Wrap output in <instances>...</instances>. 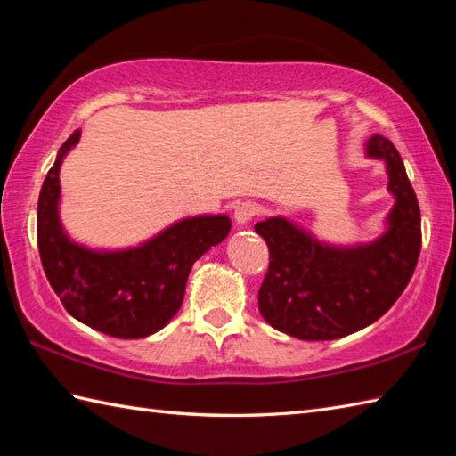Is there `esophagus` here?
<instances>
[{
	"label": "esophagus",
	"mask_w": 456,
	"mask_h": 456,
	"mask_svg": "<svg viewBox=\"0 0 456 456\" xmlns=\"http://www.w3.org/2000/svg\"><path fill=\"white\" fill-rule=\"evenodd\" d=\"M258 203L255 201H240L239 206L235 208V221L239 225H247L250 219H255L258 216Z\"/></svg>",
	"instance_id": "1"
}]
</instances>
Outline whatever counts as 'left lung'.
Instances as JSON below:
<instances>
[{
    "label": "left lung",
    "mask_w": 456,
    "mask_h": 456,
    "mask_svg": "<svg viewBox=\"0 0 456 456\" xmlns=\"http://www.w3.org/2000/svg\"><path fill=\"white\" fill-rule=\"evenodd\" d=\"M370 159L388 168L395 203L388 229L370 245L331 247L286 217L255 225L270 265L258 289V309L278 331L304 341H331L380 319L410 284L421 250V213L400 152L374 134Z\"/></svg>",
    "instance_id": "left-lung-1"
}]
</instances>
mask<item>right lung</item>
I'll return each instance as SVG.
<instances>
[{"label":"right lung","mask_w":456,"mask_h":456,"mask_svg":"<svg viewBox=\"0 0 456 456\" xmlns=\"http://www.w3.org/2000/svg\"><path fill=\"white\" fill-rule=\"evenodd\" d=\"M78 141L80 131H74L62 144L38 196L37 243L45 274L78 322L118 338L149 337L178 312L193 263L229 235L231 219H182L141 247L113 253L76 245L58 219V172Z\"/></svg>","instance_id":"add662e5"}]
</instances>
